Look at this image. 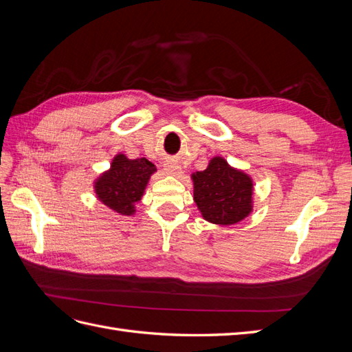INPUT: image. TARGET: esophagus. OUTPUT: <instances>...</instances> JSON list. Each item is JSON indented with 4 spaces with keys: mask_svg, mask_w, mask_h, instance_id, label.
Segmentation results:
<instances>
[{
    "mask_svg": "<svg viewBox=\"0 0 352 352\" xmlns=\"http://www.w3.org/2000/svg\"><path fill=\"white\" fill-rule=\"evenodd\" d=\"M164 170L168 175H173V176L180 173V167L176 163H172V162H168V163L164 164Z\"/></svg>",
    "mask_w": 352,
    "mask_h": 352,
    "instance_id": "esophagus-1",
    "label": "esophagus"
}]
</instances>
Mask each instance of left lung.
<instances>
[{
    "label": "left lung",
    "mask_w": 352,
    "mask_h": 352,
    "mask_svg": "<svg viewBox=\"0 0 352 352\" xmlns=\"http://www.w3.org/2000/svg\"><path fill=\"white\" fill-rule=\"evenodd\" d=\"M194 201L202 217L214 225H235L252 210V180L225 158L210 160L204 172L192 175Z\"/></svg>",
    "instance_id": "1"
}]
</instances>
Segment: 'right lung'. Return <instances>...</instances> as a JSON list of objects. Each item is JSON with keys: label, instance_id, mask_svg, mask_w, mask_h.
<instances>
[{"label": "right lung", "instance_id": "add662e5", "mask_svg": "<svg viewBox=\"0 0 352 352\" xmlns=\"http://www.w3.org/2000/svg\"><path fill=\"white\" fill-rule=\"evenodd\" d=\"M155 166L146 158L129 160L117 154L109 172L95 182V194L102 204L123 216H132L135 204L144 195L148 180L155 172Z\"/></svg>", "mask_w": 352, "mask_h": 352}]
</instances>
